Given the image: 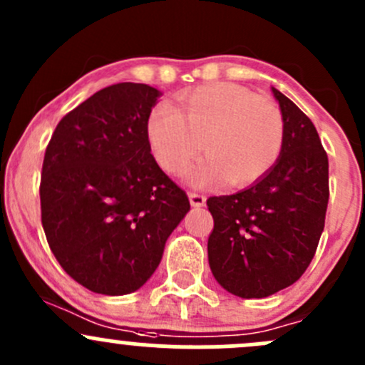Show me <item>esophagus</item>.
<instances>
[{
  "label": "esophagus",
  "instance_id": "34e87169",
  "mask_svg": "<svg viewBox=\"0 0 365 365\" xmlns=\"http://www.w3.org/2000/svg\"><path fill=\"white\" fill-rule=\"evenodd\" d=\"M189 200H190V205L196 206V208H201V206H205L206 203V197L203 194H197V192H190Z\"/></svg>",
  "mask_w": 365,
  "mask_h": 365
}]
</instances>
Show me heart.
Wrapping results in <instances>:
<instances>
[{"label": "heart", "mask_w": 365, "mask_h": 365, "mask_svg": "<svg viewBox=\"0 0 365 365\" xmlns=\"http://www.w3.org/2000/svg\"><path fill=\"white\" fill-rule=\"evenodd\" d=\"M146 138L164 171L180 175L205 146L208 157L190 173L196 185L226 178L247 187L272 171L284 146V118L272 98L231 83L183 93L178 108L160 104L146 120Z\"/></svg>", "instance_id": "heart-1"}]
</instances>
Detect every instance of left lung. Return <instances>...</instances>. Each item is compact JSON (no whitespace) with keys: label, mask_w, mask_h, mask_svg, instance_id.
Listing matches in <instances>:
<instances>
[{"label":"left lung","mask_w":365,"mask_h":365,"mask_svg":"<svg viewBox=\"0 0 365 365\" xmlns=\"http://www.w3.org/2000/svg\"><path fill=\"white\" fill-rule=\"evenodd\" d=\"M284 118V146L264 178L208 197V263L226 292L264 298L297 282L314 257L329 205V157L312 121L272 88Z\"/></svg>","instance_id":"left-lung-1"}]
</instances>
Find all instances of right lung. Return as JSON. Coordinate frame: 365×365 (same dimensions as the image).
Instances as JSON below:
<instances>
[{
  "label": "right lung",
  "instance_id": "obj_1",
  "mask_svg": "<svg viewBox=\"0 0 365 365\" xmlns=\"http://www.w3.org/2000/svg\"><path fill=\"white\" fill-rule=\"evenodd\" d=\"M159 97L148 84L104 88L61 118L46 148L40 210L47 244L70 277L93 293L141 288L190 210L146 138Z\"/></svg>",
  "mask_w": 365,
  "mask_h": 365
}]
</instances>
